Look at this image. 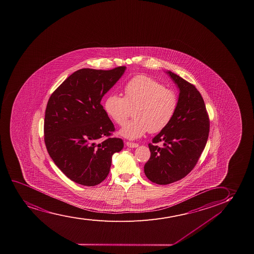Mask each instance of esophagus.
<instances>
[{"instance_id":"esophagus-1","label":"esophagus","mask_w":254,"mask_h":254,"mask_svg":"<svg viewBox=\"0 0 254 254\" xmlns=\"http://www.w3.org/2000/svg\"><path fill=\"white\" fill-rule=\"evenodd\" d=\"M126 146L128 147H137L139 145L137 143H134V142H129V141H127L126 142Z\"/></svg>"}]
</instances>
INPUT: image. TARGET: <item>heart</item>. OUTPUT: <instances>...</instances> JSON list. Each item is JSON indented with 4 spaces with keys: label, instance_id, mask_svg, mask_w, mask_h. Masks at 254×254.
<instances>
[{
    "label": "heart",
    "instance_id": "1",
    "mask_svg": "<svg viewBox=\"0 0 254 254\" xmlns=\"http://www.w3.org/2000/svg\"><path fill=\"white\" fill-rule=\"evenodd\" d=\"M125 96L107 95L104 108L107 115L123 126L134 109V120L120 129L124 137L134 140L147 131H161L174 116L178 99L176 92L149 76L139 75L128 80L124 87Z\"/></svg>",
    "mask_w": 254,
    "mask_h": 254
}]
</instances>
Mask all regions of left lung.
Returning <instances> with one entry per match:
<instances>
[{"label":"left lung","instance_id":"1","mask_svg":"<svg viewBox=\"0 0 254 254\" xmlns=\"http://www.w3.org/2000/svg\"><path fill=\"white\" fill-rule=\"evenodd\" d=\"M179 89L178 107L171 123L148 144L151 156L144 172L154 184H172L185 178L199 160L207 142L210 120L205 102L194 85L166 71ZM163 142V147L155 145Z\"/></svg>","mask_w":254,"mask_h":254}]
</instances>
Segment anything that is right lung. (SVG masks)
<instances>
[{"instance_id":"obj_1","label":"right lung","mask_w":254,"mask_h":254,"mask_svg":"<svg viewBox=\"0 0 254 254\" xmlns=\"http://www.w3.org/2000/svg\"><path fill=\"white\" fill-rule=\"evenodd\" d=\"M126 66L112 70L83 68L68 76L47 104L44 141L55 165L70 180L95 186L107 177L112 157L124 147L101 104V99L125 73ZM107 139L99 143L101 137Z\"/></svg>"}]
</instances>
